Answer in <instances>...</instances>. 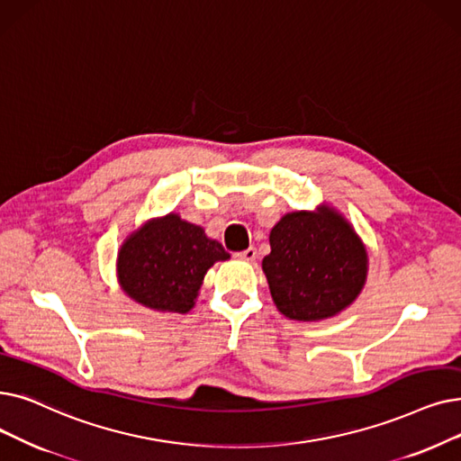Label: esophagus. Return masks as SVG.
<instances>
[{
  "label": "esophagus",
  "mask_w": 461,
  "mask_h": 461,
  "mask_svg": "<svg viewBox=\"0 0 461 461\" xmlns=\"http://www.w3.org/2000/svg\"><path fill=\"white\" fill-rule=\"evenodd\" d=\"M256 256H258V250H256V247H249V249H245L243 252H239V254H237V258L245 259V262H254Z\"/></svg>",
  "instance_id": "34e87169"
}]
</instances>
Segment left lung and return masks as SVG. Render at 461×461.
I'll list each match as a JSON object with an SVG mask.
<instances>
[{"instance_id": "1", "label": "left lung", "mask_w": 461, "mask_h": 461, "mask_svg": "<svg viewBox=\"0 0 461 461\" xmlns=\"http://www.w3.org/2000/svg\"><path fill=\"white\" fill-rule=\"evenodd\" d=\"M262 262L276 309L292 320H322L348 307L364 288L367 254L335 211L292 212L271 230Z\"/></svg>"}]
</instances>
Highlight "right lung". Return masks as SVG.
Returning a JSON list of instances; mask_svg holds the SVG:
<instances>
[{
  "label": "right lung",
  "instance_id": "add662e5",
  "mask_svg": "<svg viewBox=\"0 0 461 461\" xmlns=\"http://www.w3.org/2000/svg\"><path fill=\"white\" fill-rule=\"evenodd\" d=\"M228 258L203 228L167 214L131 233L118 252V278L135 302L185 314L194 307L207 269Z\"/></svg>",
  "mask_w": 461,
  "mask_h": 461
}]
</instances>
